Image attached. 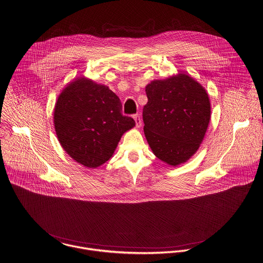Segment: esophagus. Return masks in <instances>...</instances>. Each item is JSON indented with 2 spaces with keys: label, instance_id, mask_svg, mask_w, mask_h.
I'll return each mask as SVG.
<instances>
[{
  "label": "esophagus",
  "instance_id": "obj_1",
  "mask_svg": "<svg viewBox=\"0 0 263 263\" xmlns=\"http://www.w3.org/2000/svg\"><path fill=\"white\" fill-rule=\"evenodd\" d=\"M133 118H134V120H135L136 127H137V128H140V127H141V125H142V120H141L140 116H139L138 114H136V115H134V116H133Z\"/></svg>",
  "mask_w": 263,
  "mask_h": 263
}]
</instances>
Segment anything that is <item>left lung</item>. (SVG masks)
I'll return each instance as SVG.
<instances>
[{
  "mask_svg": "<svg viewBox=\"0 0 263 263\" xmlns=\"http://www.w3.org/2000/svg\"><path fill=\"white\" fill-rule=\"evenodd\" d=\"M144 134L157 158L170 165L184 163L199 148L210 120L204 87L186 74L154 80L145 87Z\"/></svg>",
  "mask_w": 263,
  "mask_h": 263,
  "instance_id": "8db88e82",
  "label": "left lung"
}]
</instances>
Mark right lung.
Segmentation results:
<instances>
[{
  "label": "right lung",
  "instance_id": "1",
  "mask_svg": "<svg viewBox=\"0 0 263 263\" xmlns=\"http://www.w3.org/2000/svg\"><path fill=\"white\" fill-rule=\"evenodd\" d=\"M120 99L107 86L85 77L70 82L53 109L57 137L78 163L98 167L112 157L122 135L135 126L123 116Z\"/></svg>",
  "mask_w": 263,
  "mask_h": 263
}]
</instances>
